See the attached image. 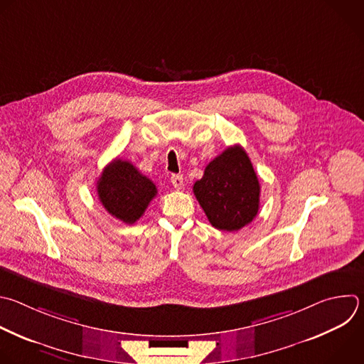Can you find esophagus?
Segmentation results:
<instances>
[{"label":"esophagus","instance_id":"esophagus-1","mask_svg":"<svg viewBox=\"0 0 364 364\" xmlns=\"http://www.w3.org/2000/svg\"><path fill=\"white\" fill-rule=\"evenodd\" d=\"M171 184L174 186V188L180 190L183 187V176L180 174H173L171 176Z\"/></svg>","mask_w":364,"mask_h":364}]
</instances>
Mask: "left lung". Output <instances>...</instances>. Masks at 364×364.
<instances>
[{
	"instance_id": "left-lung-1",
	"label": "left lung",
	"mask_w": 364,
	"mask_h": 364,
	"mask_svg": "<svg viewBox=\"0 0 364 364\" xmlns=\"http://www.w3.org/2000/svg\"><path fill=\"white\" fill-rule=\"evenodd\" d=\"M193 191L217 230L237 231L257 215L260 183L241 146L228 147L210 161Z\"/></svg>"
}]
</instances>
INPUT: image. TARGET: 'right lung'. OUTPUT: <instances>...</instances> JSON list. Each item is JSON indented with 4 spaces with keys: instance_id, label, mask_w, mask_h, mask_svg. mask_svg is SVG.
<instances>
[{
    "instance_id": "add662e5",
    "label": "right lung",
    "mask_w": 364,
    "mask_h": 364,
    "mask_svg": "<svg viewBox=\"0 0 364 364\" xmlns=\"http://www.w3.org/2000/svg\"><path fill=\"white\" fill-rule=\"evenodd\" d=\"M97 194L112 217L134 224L157 196V187L130 161L115 159L102 170Z\"/></svg>"
}]
</instances>
